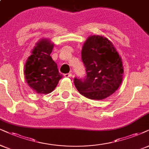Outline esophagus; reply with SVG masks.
Returning <instances> with one entry per match:
<instances>
[{"mask_svg": "<svg viewBox=\"0 0 149 149\" xmlns=\"http://www.w3.org/2000/svg\"><path fill=\"white\" fill-rule=\"evenodd\" d=\"M72 75V73H67V74H64V76H65V77H71Z\"/></svg>", "mask_w": 149, "mask_h": 149, "instance_id": "1", "label": "esophagus"}]
</instances>
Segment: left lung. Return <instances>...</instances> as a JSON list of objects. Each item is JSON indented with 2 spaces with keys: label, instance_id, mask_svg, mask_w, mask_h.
Instances as JSON below:
<instances>
[{
  "label": "left lung",
  "instance_id": "8db88e82",
  "mask_svg": "<svg viewBox=\"0 0 149 149\" xmlns=\"http://www.w3.org/2000/svg\"><path fill=\"white\" fill-rule=\"evenodd\" d=\"M86 67L84 79H74L80 94L91 100H102L113 94L123 79L122 58L111 41L100 35L89 36L81 50Z\"/></svg>",
  "mask_w": 149,
  "mask_h": 149
}]
</instances>
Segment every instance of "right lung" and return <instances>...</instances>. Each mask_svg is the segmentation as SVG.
<instances>
[{"label":"right lung","mask_w":149,"mask_h":149,"mask_svg":"<svg viewBox=\"0 0 149 149\" xmlns=\"http://www.w3.org/2000/svg\"><path fill=\"white\" fill-rule=\"evenodd\" d=\"M54 44L46 38L36 43L25 65V80L38 94H48L56 87L63 77L50 54Z\"/></svg>","instance_id":"1"}]
</instances>
